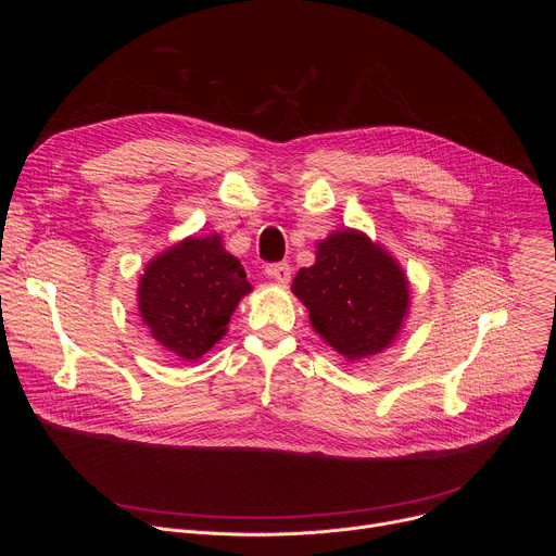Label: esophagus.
<instances>
[{"label": "esophagus", "instance_id": "obj_1", "mask_svg": "<svg viewBox=\"0 0 556 556\" xmlns=\"http://www.w3.org/2000/svg\"><path fill=\"white\" fill-rule=\"evenodd\" d=\"M266 275H268L270 279H275V281H279V283H288L290 277H292V268H290V264L281 262V264L268 266V268H266Z\"/></svg>", "mask_w": 556, "mask_h": 556}]
</instances>
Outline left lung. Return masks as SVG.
Listing matches in <instances>:
<instances>
[{"mask_svg":"<svg viewBox=\"0 0 556 556\" xmlns=\"http://www.w3.org/2000/svg\"><path fill=\"white\" fill-rule=\"evenodd\" d=\"M292 292L309 309L312 328L350 361L389 348L409 305L401 266L356 230L316 244V262L296 273Z\"/></svg>","mask_w":556,"mask_h":556,"instance_id":"obj_1","label":"left lung"}]
</instances>
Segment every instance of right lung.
I'll list each match as a JSON object with an SVG mask.
<instances>
[{
    "label": "right lung",
    "mask_w": 556,
    "mask_h": 556,
    "mask_svg": "<svg viewBox=\"0 0 556 556\" xmlns=\"http://www.w3.org/2000/svg\"><path fill=\"white\" fill-rule=\"evenodd\" d=\"M253 288L219 235L189 237L157 255L140 277L138 307L151 337L195 361L226 332L230 314Z\"/></svg>",
    "instance_id": "add662e5"
}]
</instances>
